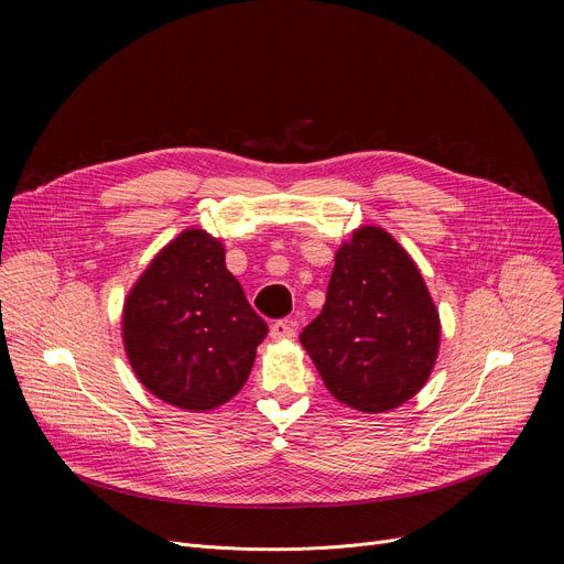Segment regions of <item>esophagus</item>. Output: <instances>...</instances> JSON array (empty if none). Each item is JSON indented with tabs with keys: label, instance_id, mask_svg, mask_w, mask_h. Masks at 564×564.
I'll list each match as a JSON object with an SVG mask.
<instances>
[{
	"label": "esophagus",
	"instance_id": "34e87169",
	"mask_svg": "<svg viewBox=\"0 0 564 564\" xmlns=\"http://www.w3.org/2000/svg\"><path fill=\"white\" fill-rule=\"evenodd\" d=\"M270 336L274 340H290L294 338V322L292 319H276L270 327Z\"/></svg>",
	"mask_w": 564,
	"mask_h": 564
}]
</instances>
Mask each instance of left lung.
Segmentation results:
<instances>
[{"instance_id": "obj_1", "label": "left lung", "mask_w": 564, "mask_h": 564, "mask_svg": "<svg viewBox=\"0 0 564 564\" xmlns=\"http://www.w3.org/2000/svg\"><path fill=\"white\" fill-rule=\"evenodd\" d=\"M438 336L416 262L383 228L361 226L338 249L327 302L300 340L338 402L381 413L425 387Z\"/></svg>"}]
</instances>
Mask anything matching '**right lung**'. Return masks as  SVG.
I'll return each instance as SVG.
<instances>
[{"instance_id":"obj_1","label":"right lung","mask_w":564,"mask_h":564,"mask_svg":"<svg viewBox=\"0 0 564 564\" xmlns=\"http://www.w3.org/2000/svg\"><path fill=\"white\" fill-rule=\"evenodd\" d=\"M267 336L219 240L189 228L148 264L123 306V343L143 387L177 409L207 411L240 393Z\"/></svg>"}]
</instances>
